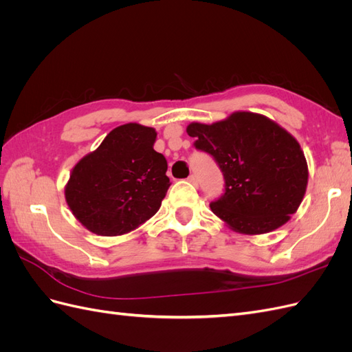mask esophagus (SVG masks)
Wrapping results in <instances>:
<instances>
[{
  "mask_svg": "<svg viewBox=\"0 0 352 352\" xmlns=\"http://www.w3.org/2000/svg\"><path fill=\"white\" fill-rule=\"evenodd\" d=\"M188 180H189V182L192 184V185H195V186H197V185H198V182H199V180H198V176H197V175H190V176L188 177Z\"/></svg>",
  "mask_w": 352,
  "mask_h": 352,
  "instance_id": "1",
  "label": "esophagus"
}]
</instances>
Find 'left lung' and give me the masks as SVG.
Wrapping results in <instances>:
<instances>
[{
    "mask_svg": "<svg viewBox=\"0 0 352 352\" xmlns=\"http://www.w3.org/2000/svg\"><path fill=\"white\" fill-rule=\"evenodd\" d=\"M198 151L212 157L225 177V192L212 212L241 233L260 235L280 228L300 207L308 168L295 138L260 114L233 113L212 124L190 123Z\"/></svg>",
    "mask_w": 352,
    "mask_h": 352,
    "instance_id": "left-lung-1",
    "label": "left lung"
}]
</instances>
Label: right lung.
I'll list each match as a JSON object with an SVG mask.
<instances>
[{"label":"right lung","instance_id":"obj_1","mask_svg":"<svg viewBox=\"0 0 352 352\" xmlns=\"http://www.w3.org/2000/svg\"><path fill=\"white\" fill-rule=\"evenodd\" d=\"M155 138L153 127L119 126L74 166L66 201L88 230L123 235L158 211L170 180L166 157L154 150Z\"/></svg>","mask_w":352,"mask_h":352}]
</instances>
